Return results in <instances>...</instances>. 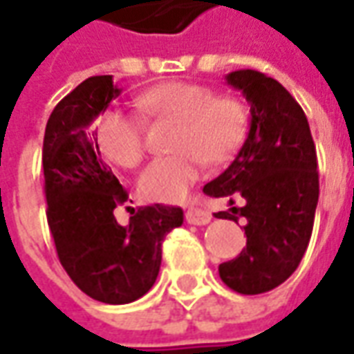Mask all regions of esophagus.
I'll list each match as a JSON object with an SVG mask.
<instances>
[{
    "instance_id": "1",
    "label": "esophagus",
    "mask_w": 354,
    "mask_h": 354,
    "mask_svg": "<svg viewBox=\"0 0 354 354\" xmlns=\"http://www.w3.org/2000/svg\"><path fill=\"white\" fill-rule=\"evenodd\" d=\"M187 221L190 225H207V223L212 221V213L205 209L204 204H192L187 209Z\"/></svg>"
}]
</instances>
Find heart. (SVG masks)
<instances>
[{
  "label": "heart",
  "mask_w": 354,
  "mask_h": 354,
  "mask_svg": "<svg viewBox=\"0 0 354 354\" xmlns=\"http://www.w3.org/2000/svg\"><path fill=\"white\" fill-rule=\"evenodd\" d=\"M139 106L156 118L175 122L173 154L158 158L139 177V190L154 202H177L187 196L205 160L221 164L244 142L250 114L244 101L217 95L207 85L171 82L139 97ZM97 139L102 152L122 167H135L145 158L141 120L124 110L99 118Z\"/></svg>",
  "instance_id": "heart-1"
}]
</instances>
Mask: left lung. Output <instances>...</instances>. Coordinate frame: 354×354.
Returning a JSON list of instances; mask_svg holds the SVG:
<instances>
[{
    "instance_id": "8db88e82",
    "label": "left lung",
    "mask_w": 354,
    "mask_h": 354,
    "mask_svg": "<svg viewBox=\"0 0 354 354\" xmlns=\"http://www.w3.org/2000/svg\"><path fill=\"white\" fill-rule=\"evenodd\" d=\"M250 102V131L236 158L204 192L230 198L219 219H245V248L219 265L230 290L257 295L274 290L299 267L318 204V162L303 109L277 80L257 70L227 74ZM242 197L236 208L234 198Z\"/></svg>"
}]
</instances>
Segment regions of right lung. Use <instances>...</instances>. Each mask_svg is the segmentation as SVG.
I'll return each instance as SVG.
<instances>
[{"label": "right lung", "mask_w": 354, "mask_h": 354, "mask_svg": "<svg viewBox=\"0 0 354 354\" xmlns=\"http://www.w3.org/2000/svg\"><path fill=\"white\" fill-rule=\"evenodd\" d=\"M120 95L112 76H93L62 99L47 120L44 177L47 223L59 261L72 282L97 301L124 305L156 282L162 242L183 225L175 205L133 209L129 225L114 217L127 190L104 164L89 129Z\"/></svg>", "instance_id": "1"}]
</instances>
